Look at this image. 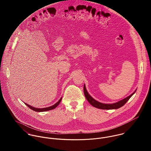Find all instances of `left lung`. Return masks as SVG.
Here are the masks:
<instances>
[{
	"label": "left lung",
	"mask_w": 151,
	"mask_h": 151,
	"mask_svg": "<svg viewBox=\"0 0 151 151\" xmlns=\"http://www.w3.org/2000/svg\"><path fill=\"white\" fill-rule=\"evenodd\" d=\"M84 92L85 94V96L86 97L87 101L89 102V103L92 105L93 106L95 107V108H98V109H119V108L122 107L123 106H124L126 103L129 101V98L132 96V95L135 92V91L132 93L131 95H130L129 96L126 98L125 99L114 103V104H102L101 102H99L96 101H95L94 99H93L88 93V92L86 91V86H84Z\"/></svg>",
	"instance_id": "1"
}]
</instances>
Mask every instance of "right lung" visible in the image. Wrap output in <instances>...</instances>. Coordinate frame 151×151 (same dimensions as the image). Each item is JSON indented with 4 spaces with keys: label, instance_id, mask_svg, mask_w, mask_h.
Here are the masks:
<instances>
[{
    "label": "right lung",
    "instance_id": "right-lung-1",
    "mask_svg": "<svg viewBox=\"0 0 151 151\" xmlns=\"http://www.w3.org/2000/svg\"><path fill=\"white\" fill-rule=\"evenodd\" d=\"M62 98H61L60 99V100H59L56 104H55L54 105H52V106H50V107H48V108L38 109V108H34V107H32V106H30V105H28V104H25H25L28 107H29V108H30L31 109H32V110H34V111H38V112H39V111H44L50 110H52V109H53L56 108V107L59 105L60 102L61 101H62Z\"/></svg>",
    "mask_w": 151,
    "mask_h": 151
}]
</instances>
